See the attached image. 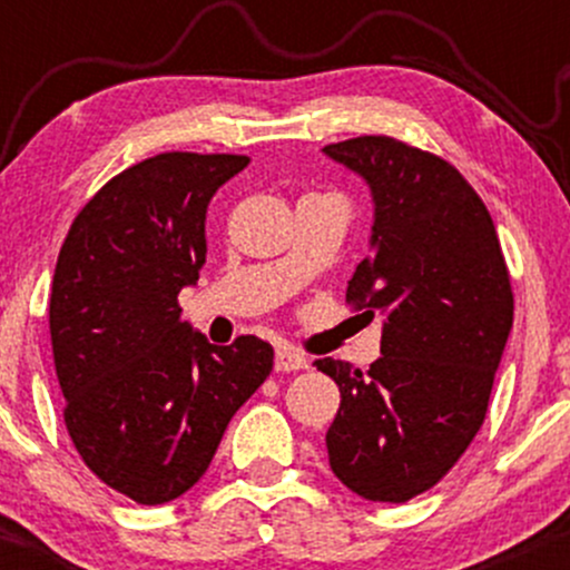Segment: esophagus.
<instances>
[{"instance_id": "esophagus-1", "label": "esophagus", "mask_w": 570, "mask_h": 570, "mask_svg": "<svg viewBox=\"0 0 570 570\" xmlns=\"http://www.w3.org/2000/svg\"><path fill=\"white\" fill-rule=\"evenodd\" d=\"M307 370V358L299 351L289 348V345H281L276 351V372H299Z\"/></svg>"}]
</instances>
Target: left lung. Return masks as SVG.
<instances>
[{"label":"left lung","mask_w":570,"mask_h":570,"mask_svg":"<svg viewBox=\"0 0 570 570\" xmlns=\"http://www.w3.org/2000/svg\"><path fill=\"white\" fill-rule=\"evenodd\" d=\"M324 153L375 200L372 252L345 303L385 316L383 356L367 372L313 362L340 389L326 453L356 495L404 503L455 466L485 421L514 318L512 281L485 203L448 160L391 136Z\"/></svg>","instance_id":"left-lung-1"}]
</instances>
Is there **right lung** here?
I'll list each match as a JSON object with an SVG mask.
<instances>
[{
	"mask_svg": "<svg viewBox=\"0 0 570 570\" xmlns=\"http://www.w3.org/2000/svg\"><path fill=\"white\" fill-rule=\"evenodd\" d=\"M246 155L163 153L109 179L71 222L50 292L63 423L85 466L144 507L187 493L273 370L265 340L212 345L179 292L206 263V208Z\"/></svg>",
	"mask_w": 570,
	"mask_h": 570,
	"instance_id": "1",
	"label": "right lung"
}]
</instances>
